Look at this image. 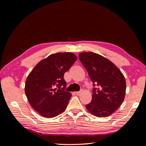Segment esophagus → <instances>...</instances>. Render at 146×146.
<instances>
[{"instance_id":"esophagus-1","label":"esophagus","mask_w":146,"mask_h":146,"mask_svg":"<svg viewBox=\"0 0 146 146\" xmlns=\"http://www.w3.org/2000/svg\"><path fill=\"white\" fill-rule=\"evenodd\" d=\"M82 92V91H77V92H75V94H76V95H79Z\"/></svg>"}]
</instances>
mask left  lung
I'll use <instances>...</instances> for the list:
<instances>
[{
    "instance_id": "obj_1",
    "label": "left lung",
    "mask_w": 146,
    "mask_h": 146,
    "mask_svg": "<svg viewBox=\"0 0 146 146\" xmlns=\"http://www.w3.org/2000/svg\"><path fill=\"white\" fill-rule=\"evenodd\" d=\"M82 64L86 69L93 88L91 102L86 108L92 115L105 117L120 107L125 96L126 82L117 66L108 59L94 52L79 54Z\"/></svg>"
}]
</instances>
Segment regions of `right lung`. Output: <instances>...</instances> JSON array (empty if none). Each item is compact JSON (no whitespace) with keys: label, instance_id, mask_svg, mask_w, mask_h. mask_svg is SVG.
I'll list each match as a JSON object with an SVG mask.
<instances>
[{"label":"right lung","instance_id":"obj_1","mask_svg":"<svg viewBox=\"0 0 146 146\" xmlns=\"http://www.w3.org/2000/svg\"><path fill=\"white\" fill-rule=\"evenodd\" d=\"M77 59L71 52L55 53L39 61L29 74L25 93L32 108L41 116L54 117L66 109L72 95L63 91L66 85L64 74Z\"/></svg>","mask_w":146,"mask_h":146}]
</instances>
